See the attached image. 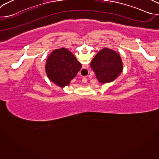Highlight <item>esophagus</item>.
Returning a JSON list of instances; mask_svg holds the SVG:
<instances>
[{
    "mask_svg": "<svg viewBox=\"0 0 159 159\" xmlns=\"http://www.w3.org/2000/svg\"><path fill=\"white\" fill-rule=\"evenodd\" d=\"M87 79L86 77H83L82 78V82L85 83V82H87Z\"/></svg>",
    "mask_w": 159,
    "mask_h": 159,
    "instance_id": "obj_1",
    "label": "esophagus"
}]
</instances>
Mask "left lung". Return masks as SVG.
<instances>
[{
	"label": "left lung",
	"instance_id": "1",
	"mask_svg": "<svg viewBox=\"0 0 159 159\" xmlns=\"http://www.w3.org/2000/svg\"><path fill=\"white\" fill-rule=\"evenodd\" d=\"M90 67L101 84L115 80L123 70V63L120 55L108 48L99 52L90 63Z\"/></svg>",
	"mask_w": 159,
	"mask_h": 159
}]
</instances>
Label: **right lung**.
I'll return each mask as SVG.
<instances>
[{"mask_svg":"<svg viewBox=\"0 0 159 159\" xmlns=\"http://www.w3.org/2000/svg\"><path fill=\"white\" fill-rule=\"evenodd\" d=\"M81 63L66 48L54 50L48 57L45 70L51 81L61 87L69 85L80 71Z\"/></svg>","mask_w":159,"mask_h":159,"instance_id":"add662e5","label":"right lung"}]
</instances>
